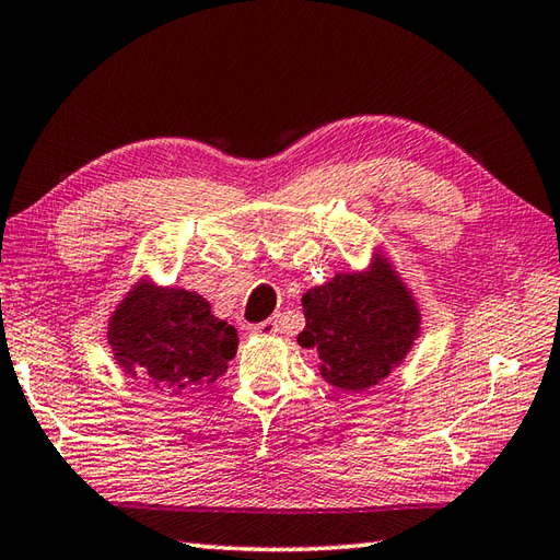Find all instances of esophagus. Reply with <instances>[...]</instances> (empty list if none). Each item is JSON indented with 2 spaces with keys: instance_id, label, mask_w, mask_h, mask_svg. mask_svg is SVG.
Instances as JSON below:
<instances>
[{
  "instance_id": "obj_1",
  "label": "esophagus",
  "mask_w": 560,
  "mask_h": 560,
  "mask_svg": "<svg viewBox=\"0 0 560 560\" xmlns=\"http://www.w3.org/2000/svg\"><path fill=\"white\" fill-rule=\"evenodd\" d=\"M277 331H279V317H269L267 323L247 327V335H253V337H273Z\"/></svg>"
}]
</instances>
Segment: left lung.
<instances>
[{"instance_id": "1", "label": "left lung", "mask_w": 560, "mask_h": 560, "mask_svg": "<svg viewBox=\"0 0 560 560\" xmlns=\"http://www.w3.org/2000/svg\"><path fill=\"white\" fill-rule=\"evenodd\" d=\"M299 343L317 351V371L341 392H365L387 380L421 337V307L385 253L361 271H337L303 293Z\"/></svg>"}]
</instances>
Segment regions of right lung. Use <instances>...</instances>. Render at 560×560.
Returning a JSON list of instances; mask_svg holds the SVG:
<instances>
[{
  "mask_svg": "<svg viewBox=\"0 0 560 560\" xmlns=\"http://www.w3.org/2000/svg\"><path fill=\"white\" fill-rule=\"evenodd\" d=\"M108 343L127 375L149 380L168 399H187L229 371L237 331L197 291L144 277L110 313Z\"/></svg>",
  "mask_w": 560,
  "mask_h": 560,
  "instance_id": "obj_1",
  "label": "right lung"
}]
</instances>
